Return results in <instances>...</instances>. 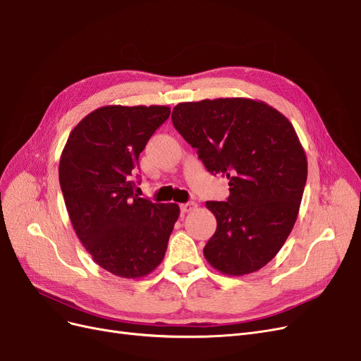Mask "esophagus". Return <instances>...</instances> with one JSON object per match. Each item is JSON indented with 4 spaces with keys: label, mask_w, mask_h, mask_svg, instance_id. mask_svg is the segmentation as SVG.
I'll return each instance as SVG.
<instances>
[{
    "label": "esophagus",
    "mask_w": 361,
    "mask_h": 361,
    "mask_svg": "<svg viewBox=\"0 0 361 361\" xmlns=\"http://www.w3.org/2000/svg\"><path fill=\"white\" fill-rule=\"evenodd\" d=\"M180 208H181V212H183V213H190V212H193L195 208H196V204H195V202L181 204V205H180Z\"/></svg>",
    "instance_id": "1"
}]
</instances>
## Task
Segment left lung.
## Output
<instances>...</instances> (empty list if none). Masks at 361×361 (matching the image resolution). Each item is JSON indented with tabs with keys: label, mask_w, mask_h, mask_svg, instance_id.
Instances as JSON below:
<instances>
[{
	"label": "left lung",
	"mask_w": 361,
	"mask_h": 361,
	"mask_svg": "<svg viewBox=\"0 0 361 361\" xmlns=\"http://www.w3.org/2000/svg\"><path fill=\"white\" fill-rule=\"evenodd\" d=\"M172 123L205 168L229 180L226 201L205 202L217 220L205 259L228 276L258 271L293 231L307 180L293 124L267 103L244 97L178 103Z\"/></svg>",
	"instance_id": "obj_1"
}]
</instances>
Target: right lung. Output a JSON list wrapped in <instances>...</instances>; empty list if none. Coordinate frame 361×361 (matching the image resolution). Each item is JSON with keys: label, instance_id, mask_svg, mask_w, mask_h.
<instances>
[{"label": "right lung", "instance_id": "right-lung-1", "mask_svg": "<svg viewBox=\"0 0 361 361\" xmlns=\"http://www.w3.org/2000/svg\"><path fill=\"white\" fill-rule=\"evenodd\" d=\"M169 114L157 104L102 106L78 123L61 153L60 185L76 235L96 264L124 279L157 269L180 216L177 204L135 193L139 154Z\"/></svg>", "mask_w": 361, "mask_h": 361}]
</instances>
